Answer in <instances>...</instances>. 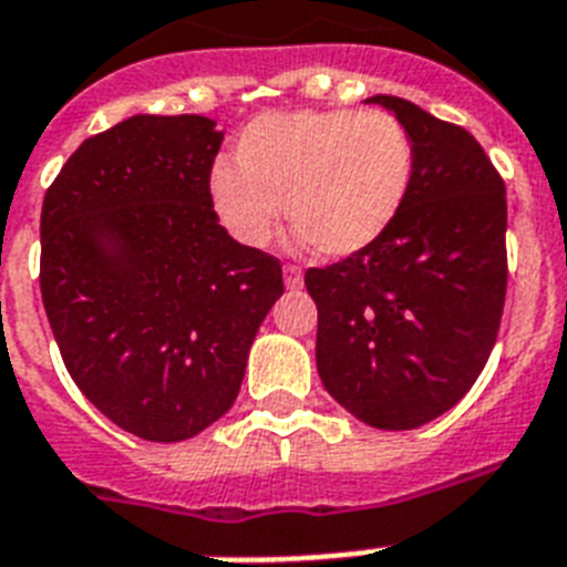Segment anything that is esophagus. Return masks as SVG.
I'll list each match as a JSON object with an SVG mask.
<instances>
[{
    "mask_svg": "<svg viewBox=\"0 0 567 567\" xmlns=\"http://www.w3.org/2000/svg\"><path fill=\"white\" fill-rule=\"evenodd\" d=\"M285 285L291 288V291H297V288H302V270L297 268V265H285Z\"/></svg>",
    "mask_w": 567,
    "mask_h": 567,
    "instance_id": "esophagus-1",
    "label": "esophagus"
}]
</instances>
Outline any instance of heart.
<instances>
[{
  "label": "heart",
  "mask_w": 567,
  "mask_h": 567,
  "mask_svg": "<svg viewBox=\"0 0 567 567\" xmlns=\"http://www.w3.org/2000/svg\"><path fill=\"white\" fill-rule=\"evenodd\" d=\"M412 173V137L386 112L265 114L239 137V161L213 164L210 195L241 245H268L285 198L299 239L349 259L392 227Z\"/></svg>",
  "instance_id": "b5f03b06"
}]
</instances>
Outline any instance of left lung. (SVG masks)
I'll return each mask as SVG.
<instances>
[{
  "mask_svg": "<svg viewBox=\"0 0 567 567\" xmlns=\"http://www.w3.org/2000/svg\"><path fill=\"white\" fill-rule=\"evenodd\" d=\"M406 126L415 173L401 213L363 254L306 270L317 372L378 430H415L470 392L507 293V198L482 144L455 123L374 94Z\"/></svg>",
  "mask_w": 567,
  "mask_h": 567,
  "instance_id": "1",
  "label": "left lung"
}]
</instances>
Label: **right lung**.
Masks as SVG:
<instances>
[{"label":"right lung","instance_id":"1","mask_svg":"<svg viewBox=\"0 0 567 567\" xmlns=\"http://www.w3.org/2000/svg\"><path fill=\"white\" fill-rule=\"evenodd\" d=\"M202 114H135L63 164L40 218V291L63 363L112 423L187 441L239 394L282 265L213 210L221 146Z\"/></svg>","mask_w":567,"mask_h":567}]
</instances>
